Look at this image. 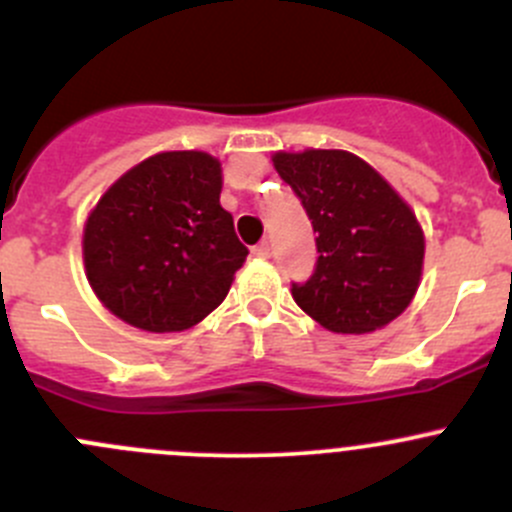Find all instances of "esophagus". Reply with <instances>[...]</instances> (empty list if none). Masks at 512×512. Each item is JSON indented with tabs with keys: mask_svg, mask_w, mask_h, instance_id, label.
<instances>
[{
	"mask_svg": "<svg viewBox=\"0 0 512 512\" xmlns=\"http://www.w3.org/2000/svg\"><path fill=\"white\" fill-rule=\"evenodd\" d=\"M252 255L260 257V260H267V257H270V245H267V242H260V245L252 247Z\"/></svg>",
	"mask_w": 512,
	"mask_h": 512,
	"instance_id": "1",
	"label": "esophagus"
}]
</instances>
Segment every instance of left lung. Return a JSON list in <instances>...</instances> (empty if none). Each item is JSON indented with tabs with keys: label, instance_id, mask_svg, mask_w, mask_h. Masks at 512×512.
Segmentation results:
<instances>
[{
	"label": "left lung",
	"instance_id": "8db88e82",
	"mask_svg": "<svg viewBox=\"0 0 512 512\" xmlns=\"http://www.w3.org/2000/svg\"><path fill=\"white\" fill-rule=\"evenodd\" d=\"M275 170L317 232V267L294 302L337 334H366L411 304L423 272L421 223L366 160L337 148L277 151Z\"/></svg>",
	"mask_w": 512,
	"mask_h": 512
}]
</instances>
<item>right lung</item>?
Instances as JSON below:
<instances>
[{
    "label": "right lung",
    "mask_w": 512,
    "mask_h": 512,
    "mask_svg": "<svg viewBox=\"0 0 512 512\" xmlns=\"http://www.w3.org/2000/svg\"><path fill=\"white\" fill-rule=\"evenodd\" d=\"M223 170L205 151L141 160L84 225L86 280L103 307L146 332H183L230 292L247 257L220 205Z\"/></svg>",
    "instance_id": "1"
}]
</instances>
